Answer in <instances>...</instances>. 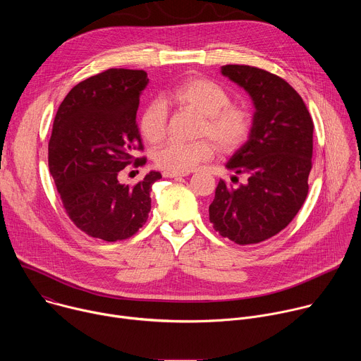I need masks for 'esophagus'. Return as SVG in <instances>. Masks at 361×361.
<instances>
[{
    "label": "esophagus",
    "mask_w": 361,
    "mask_h": 361,
    "mask_svg": "<svg viewBox=\"0 0 361 361\" xmlns=\"http://www.w3.org/2000/svg\"><path fill=\"white\" fill-rule=\"evenodd\" d=\"M188 176V173H171V171H164L163 177L166 178H177V177H185Z\"/></svg>",
    "instance_id": "34e87169"
}]
</instances>
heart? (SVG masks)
Wrapping results in <instances>:
<instances>
[{
  "label": "heart",
  "mask_w": 361,
  "mask_h": 361,
  "mask_svg": "<svg viewBox=\"0 0 361 361\" xmlns=\"http://www.w3.org/2000/svg\"><path fill=\"white\" fill-rule=\"evenodd\" d=\"M164 102L178 109L191 110L202 117L201 137H209L223 152L241 147L251 131V114L238 104H230V92L216 81L192 77L177 84L164 97ZM142 138L149 144H159L167 131V109L161 101L147 104L138 121ZM214 148L209 141L180 142L170 141L161 147L154 163L171 173H188L200 163L213 157Z\"/></svg>",
  "instance_id": "heart-1"
}]
</instances>
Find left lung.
I'll return each mask as SVG.
<instances>
[{
	"label": "left lung",
	"instance_id": "8db88e82",
	"mask_svg": "<svg viewBox=\"0 0 361 361\" xmlns=\"http://www.w3.org/2000/svg\"><path fill=\"white\" fill-rule=\"evenodd\" d=\"M221 74L245 90L254 116L248 140L226 167L245 174L237 188L220 180L210 221L237 244L264 241L295 217L308 192L313 121L302 98L283 78L250 66H223Z\"/></svg>",
	"mask_w": 361,
	"mask_h": 361
}]
</instances>
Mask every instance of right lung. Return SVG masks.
Returning a JSON list of instances; mask_svg holds the SVG:
<instances>
[{"label":"right lung","mask_w":361,"mask_h":361,"mask_svg":"<svg viewBox=\"0 0 361 361\" xmlns=\"http://www.w3.org/2000/svg\"><path fill=\"white\" fill-rule=\"evenodd\" d=\"M142 70L111 68L78 82L59 107L48 144V166L64 209L85 234L104 241L126 240L147 221L151 187L161 178L149 171L134 187L118 174L141 149L135 123ZM145 159L134 160L142 166Z\"/></svg>","instance_id":"obj_1"}]
</instances>
